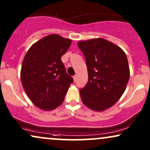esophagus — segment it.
Returning <instances> with one entry per match:
<instances>
[{
  "label": "esophagus",
  "instance_id": "1",
  "mask_svg": "<svg viewBox=\"0 0 150 150\" xmlns=\"http://www.w3.org/2000/svg\"><path fill=\"white\" fill-rule=\"evenodd\" d=\"M76 80H77V76L76 75L74 76V81H76Z\"/></svg>",
  "mask_w": 150,
  "mask_h": 150
}]
</instances>
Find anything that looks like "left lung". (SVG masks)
Returning a JSON list of instances; mask_svg holds the SVG:
<instances>
[{"label": "left lung", "mask_w": 150, "mask_h": 150, "mask_svg": "<svg viewBox=\"0 0 150 150\" xmlns=\"http://www.w3.org/2000/svg\"><path fill=\"white\" fill-rule=\"evenodd\" d=\"M88 81L80 89L83 103L95 111H104L114 105L124 93L129 80L127 57L119 46L103 38L80 41Z\"/></svg>", "instance_id": "left-lung-1"}]
</instances>
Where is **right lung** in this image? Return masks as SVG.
<instances>
[{"mask_svg": "<svg viewBox=\"0 0 150 150\" xmlns=\"http://www.w3.org/2000/svg\"><path fill=\"white\" fill-rule=\"evenodd\" d=\"M71 40L51 34L37 41L26 52L21 69V81L31 102L44 110L61 105L74 79L61 60Z\"/></svg>", "mask_w": 150, "mask_h": 150, "instance_id": "1", "label": "right lung"}]
</instances>
